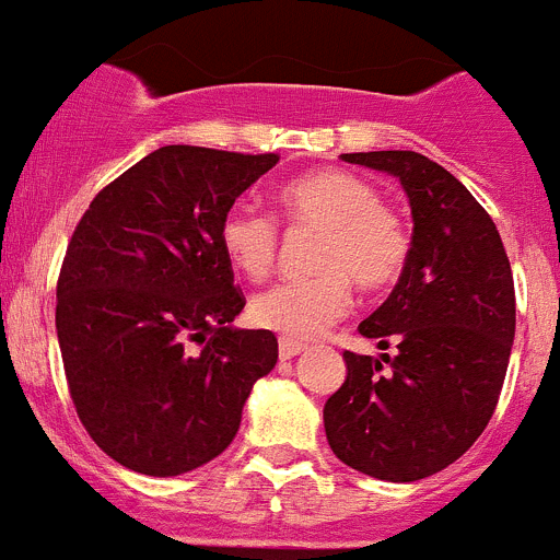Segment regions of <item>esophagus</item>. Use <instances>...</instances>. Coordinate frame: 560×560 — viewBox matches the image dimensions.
I'll use <instances>...</instances> for the list:
<instances>
[{
    "instance_id": "1",
    "label": "esophagus",
    "mask_w": 560,
    "mask_h": 560,
    "mask_svg": "<svg viewBox=\"0 0 560 560\" xmlns=\"http://www.w3.org/2000/svg\"><path fill=\"white\" fill-rule=\"evenodd\" d=\"M303 349H306V343L290 341V338H281V341H279V358L281 360H292L295 354H301Z\"/></svg>"
}]
</instances>
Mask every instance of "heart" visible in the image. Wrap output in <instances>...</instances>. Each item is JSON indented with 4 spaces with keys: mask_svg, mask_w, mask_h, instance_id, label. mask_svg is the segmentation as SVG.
<instances>
[{
    "mask_svg": "<svg viewBox=\"0 0 560 560\" xmlns=\"http://www.w3.org/2000/svg\"><path fill=\"white\" fill-rule=\"evenodd\" d=\"M276 200L290 228L316 230L322 238L314 248V279L284 281L252 298L248 316L257 327L306 341L347 314L352 284L382 292L406 270L409 230L371 180L327 167L281 184ZM219 246L238 273L259 281L276 262L279 224L268 213L233 206L219 222Z\"/></svg>",
    "mask_w": 560,
    "mask_h": 560,
    "instance_id": "heart-1",
    "label": "heart"
}]
</instances>
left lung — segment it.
<instances>
[{
	"instance_id": "left-lung-1",
	"label": "left lung",
	"mask_w": 560,
	"mask_h": 560,
	"mask_svg": "<svg viewBox=\"0 0 560 560\" xmlns=\"http://www.w3.org/2000/svg\"><path fill=\"white\" fill-rule=\"evenodd\" d=\"M395 175L409 197L411 252L360 336L395 354L343 352L347 380L325 404L338 460L415 482L466 453L493 417L515 338V281L493 219L471 191L417 151L341 154Z\"/></svg>"
}]
</instances>
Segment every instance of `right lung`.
Returning a JSON list of instances; mask_svg holds the SVG:
<instances>
[{
    "instance_id": "add662e5",
    "label": "right lung",
    "mask_w": 560,
    "mask_h": 560,
    "mask_svg": "<svg viewBox=\"0 0 560 560\" xmlns=\"http://www.w3.org/2000/svg\"><path fill=\"white\" fill-rule=\"evenodd\" d=\"M279 162L162 145L118 175L78 222L56 284L72 404L105 455L149 477L213 460L241 428L279 341L230 322L246 306L219 222Z\"/></svg>"
}]
</instances>
